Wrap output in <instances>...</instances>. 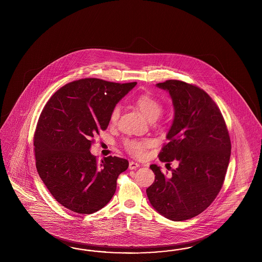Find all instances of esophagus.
<instances>
[{"instance_id":"1","label":"esophagus","mask_w":262,"mask_h":262,"mask_svg":"<svg viewBox=\"0 0 262 262\" xmlns=\"http://www.w3.org/2000/svg\"><path fill=\"white\" fill-rule=\"evenodd\" d=\"M138 167H140V164L137 163V162H134V161H130L129 164H128V168H129L130 170H135V169H137Z\"/></svg>"}]
</instances>
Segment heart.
Here are the masks:
<instances>
[{"label": "heart", "instance_id": "1", "mask_svg": "<svg viewBox=\"0 0 262 262\" xmlns=\"http://www.w3.org/2000/svg\"><path fill=\"white\" fill-rule=\"evenodd\" d=\"M135 106L142 112L143 115L147 119L152 121L159 118L162 113L163 105L159 99L149 94L138 96L135 100ZM119 106H115L111 113V122L115 123L119 117ZM150 141L147 139H130L125 142V149L127 152L136 158H141L144 156L146 149L149 147Z\"/></svg>", "mask_w": 262, "mask_h": 262}]
</instances>
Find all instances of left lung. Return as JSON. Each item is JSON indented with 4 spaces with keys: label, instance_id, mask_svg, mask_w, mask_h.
I'll return each instance as SVG.
<instances>
[{
    "label": "left lung",
    "instance_id": "8db88e82",
    "mask_svg": "<svg viewBox=\"0 0 262 262\" xmlns=\"http://www.w3.org/2000/svg\"><path fill=\"white\" fill-rule=\"evenodd\" d=\"M157 86L169 92L174 110L159 160L177 161L179 166L166 177L151 165L156 177L146 192L159 214L184 221L202 213L221 190L230 162V135L219 107L203 89L178 79Z\"/></svg>",
    "mask_w": 262,
    "mask_h": 262
}]
</instances>
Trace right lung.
<instances>
[{
    "label": "right lung",
    "mask_w": 262,
    "mask_h": 262,
    "mask_svg": "<svg viewBox=\"0 0 262 262\" xmlns=\"http://www.w3.org/2000/svg\"><path fill=\"white\" fill-rule=\"evenodd\" d=\"M136 82L81 79L50 98L33 137L36 169L53 197L79 214L106 206L116 191L127 159L107 157L98 162L90 152L93 137L110 124L115 105Z\"/></svg>",
    "instance_id": "add662e5"
}]
</instances>
